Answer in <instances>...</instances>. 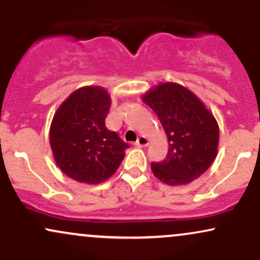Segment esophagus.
I'll list each match as a JSON object with an SVG mask.
<instances>
[{"label": "esophagus", "instance_id": "esophagus-1", "mask_svg": "<svg viewBox=\"0 0 260 260\" xmlns=\"http://www.w3.org/2000/svg\"><path fill=\"white\" fill-rule=\"evenodd\" d=\"M136 144V147L138 148H143V147H147V145L149 144V139L147 138V137L144 136H140L138 139H137V142L134 143Z\"/></svg>", "mask_w": 260, "mask_h": 260}]
</instances>
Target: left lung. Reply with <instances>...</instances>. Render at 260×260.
<instances>
[{
    "label": "left lung",
    "mask_w": 260,
    "mask_h": 260,
    "mask_svg": "<svg viewBox=\"0 0 260 260\" xmlns=\"http://www.w3.org/2000/svg\"><path fill=\"white\" fill-rule=\"evenodd\" d=\"M142 99L157 115L169 140L166 159L151 162L155 177L169 186L201 177L217 154L219 126L213 113L177 83H161Z\"/></svg>",
    "instance_id": "left-lung-1"
}]
</instances>
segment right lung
Wrapping results in <instances>:
<instances>
[{
  "mask_svg": "<svg viewBox=\"0 0 260 260\" xmlns=\"http://www.w3.org/2000/svg\"><path fill=\"white\" fill-rule=\"evenodd\" d=\"M111 99L101 86H83L66 99L50 127V145L61 171L80 182L96 184L115 174L129 148L107 129Z\"/></svg>",
  "mask_w": 260,
  "mask_h": 260,
  "instance_id": "obj_1",
  "label": "right lung"
}]
</instances>
